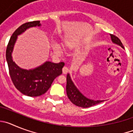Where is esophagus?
<instances>
[{"instance_id":"obj_1","label":"esophagus","mask_w":133,"mask_h":133,"mask_svg":"<svg viewBox=\"0 0 133 133\" xmlns=\"http://www.w3.org/2000/svg\"><path fill=\"white\" fill-rule=\"evenodd\" d=\"M69 69L67 66H64V67L63 68V74L68 73V72H69Z\"/></svg>"}]
</instances>
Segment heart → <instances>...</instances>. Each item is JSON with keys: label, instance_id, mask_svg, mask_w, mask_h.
<instances>
[{"label": "heart", "instance_id": "b5f03b06", "mask_svg": "<svg viewBox=\"0 0 133 133\" xmlns=\"http://www.w3.org/2000/svg\"><path fill=\"white\" fill-rule=\"evenodd\" d=\"M54 50H55L56 53H60V52H61L59 50V48H58V46H55V47H54Z\"/></svg>", "mask_w": 133, "mask_h": 133}]
</instances>
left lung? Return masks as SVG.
<instances>
[{"label":"left lung","instance_id":"obj_1","mask_svg":"<svg viewBox=\"0 0 133 133\" xmlns=\"http://www.w3.org/2000/svg\"><path fill=\"white\" fill-rule=\"evenodd\" d=\"M110 36H111V39L114 43H116V44L121 46V47L124 48L121 41L117 36L114 35H110ZM66 94H67L69 100L74 104L80 107L88 108L104 101L90 100L84 97V95H82L79 92V90L77 89V87L73 84L69 74L66 76Z\"/></svg>","mask_w":133,"mask_h":133}]
</instances>
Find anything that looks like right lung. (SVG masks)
Instances as JSON below:
<instances>
[{"label": "right lung", "instance_id": "obj_1", "mask_svg": "<svg viewBox=\"0 0 133 133\" xmlns=\"http://www.w3.org/2000/svg\"><path fill=\"white\" fill-rule=\"evenodd\" d=\"M40 21H32L20 26L13 32L8 43L6 50L9 75L15 87L20 92L29 97H38L45 93L56 77L62 74L64 63L46 62L33 70L22 69L12 61L11 54L17 36L30 27L40 26Z\"/></svg>", "mask_w": 133, "mask_h": 133}]
</instances>
